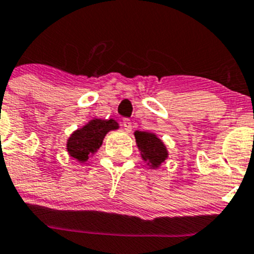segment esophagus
<instances>
[{
	"instance_id": "34e87169",
	"label": "esophagus",
	"mask_w": 254,
	"mask_h": 254,
	"mask_svg": "<svg viewBox=\"0 0 254 254\" xmlns=\"http://www.w3.org/2000/svg\"><path fill=\"white\" fill-rule=\"evenodd\" d=\"M123 127H124L125 129V131H131V127H132V125H131V120L130 119H124L123 120Z\"/></svg>"
}]
</instances>
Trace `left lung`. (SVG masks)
Here are the masks:
<instances>
[{
  "label": "left lung",
  "mask_w": 254,
  "mask_h": 254,
  "mask_svg": "<svg viewBox=\"0 0 254 254\" xmlns=\"http://www.w3.org/2000/svg\"><path fill=\"white\" fill-rule=\"evenodd\" d=\"M135 140L141 157L151 169H157L161 166L162 162L167 159L169 152L161 139L157 137L154 132L150 131H136L134 132Z\"/></svg>",
  "instance_id": "obj_1"
}]
</instances>
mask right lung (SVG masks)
I'll list each match as a JSON object with an SVG mask.
<instances>
[{"mask_svg":"<svg viewBox=\"0 0 254 254\" xmlns=\"http://www.w3.org/2000/svg\"><path fill=\"white\" fill-rule=\"evenodd\" d=\"M117 129H119V124L113 119L90 120L68 137V154L77 161L85 162L90 155H94L102 146L105 135Z\"/></svg>","mask_w":254,"mask_h":254,"instance_id":"obj_1","label":"right lung"}]
</instances>
